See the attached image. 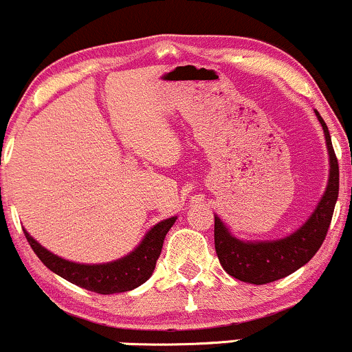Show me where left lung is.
Masks as SVG:
<instances>
[{
  "instance_id": "1",
  "label": "left lung",
  "mask_w": 352,
  "mask_h": 352,
  "mask_svg": "<svg viewBox=\"0 0 352 352\" xmlns=\"http://www.w3.org/2000/svg\"><path fill=\"white\" fill-rule=\"evenodd\" d=\"M318 115L329 152V182L318 208L297 232L280 241L242 242L232 237L219 217H215V252L223 270L239 280L250 284H269L296 272L307 264L322 245L333 219L339 194V164L326 122Z\"/></svg>"
}]
</instances>
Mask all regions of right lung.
I'll list each match as a JSON object with an SVG mask.
<instances>
[{
  "label": "right lung",
  "mask_w": 352,
  "mask_h": 352,
  "mask_svg": "<svg viewBox=\"0 0 352 352\" xmlns=\"http://www.w3.org/2000/svg\"><path fill=\"white\" fill-rule=\"evenodd\" d=\"M175 219L177 217H172L164 222H158L130 256L100 265H85L65 261L41 247L26 230L25 235L38 258L50 270L67 279L68 283L87 289V291L96 292V294H117V292L132 291L148 280L162 252L165 235L173 226Z\"/></svg>",
  "instance_id": "1"
}]
</instances>
